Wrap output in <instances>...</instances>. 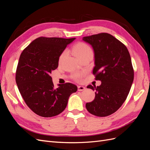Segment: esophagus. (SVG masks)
Here are the masks:
<instances>
[{
  "mask_svg": "<svg viewBox=\"0 0 150 150\" xmlns=\"http://www.w3.org/2000/svg\"><path fill=\"white\" fill-rule=\"evenodd\" d=\"M86 89V88L84 86H79L78 87V90L79 91H84Z\"/></svg>",
  "mask_w": 150,
  "mask_h": 150,
  "instance_id": "esophagus-1",
  "label": "esophagus"
}]
</instances>
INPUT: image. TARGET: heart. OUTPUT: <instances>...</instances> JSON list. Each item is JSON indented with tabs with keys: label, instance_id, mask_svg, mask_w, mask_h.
<instances>
[{
	"label": "heart",
	"instance_id": "heart-1",
	"mask_svg": "<svg viewBox=\"0 0 150 150\" xmlns=\"http://www.w3.org/2000/svg\"><path fill=\"white\" fill-rule=\"evenodd\" d=\"M73 52L76 57H78L79 59L88 56H93V50L91 47L88 44L83 42H79L77 43L73 47ZM67 52L66 50L63 51L59 57V62L61 63L64 58L67 56ZM85 72L79 73L76 72L73 76L74 78L77 81H82L83 77L84 76Z\"/></svg>",
	"mask_w": 150,
	"mask_h": 150
}]
</instances>
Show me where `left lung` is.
I'll return each instance as SVG.
<instances>
[{
  "mask_svg": "<svg viewBox=\"0 0 150 150\" xmlns=\"http://www.w3.org/2000/svg\"><path fill=\"white\" fill-rule=\"evenodd\" d=\"M92 46L95 66V79L101 81L99 86L88 85L96 90L95 98L87 103V110L94 116L112 115L122 106L128 96L134 79V70L130 54L125 45L108 33H100L83 38Z\"/></svg>",
  "mask_w": 150,
  "mask_h": 150,
  "instance_id": "left-lung-1",
  "label": "left lung"
}]
</instances>
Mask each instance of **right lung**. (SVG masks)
Segmentation results:
<instances>
[{
	"mask_svg": "<svg viewBox=\"0 0 150 150\" xmlns=\"http://www.w3.org/2000/svg\"><path fill=\"white\" fill-rule=\"evenodd\" d=\"M75 38L40 37L33 40L21 53L16 81L28 106L42 117H52L65 110L70 95L77 86L67 83L55 88L52 71L58 67L59 57L67 45Z\"/></svg>",
	"mask_w": 150,
	"mask_h": 150,
	"instance_id": "add662e5",
	"label": "right lung"
}]
</instances>
